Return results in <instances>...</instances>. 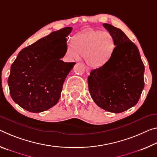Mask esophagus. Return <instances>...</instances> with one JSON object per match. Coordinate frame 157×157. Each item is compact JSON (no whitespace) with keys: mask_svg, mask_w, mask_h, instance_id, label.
Returning a JSON list of instances; mask_svg holds the SVG:
<instances>
[{"mask_svg":"<svg viewBox=\"0 0 157 157\" xmlns=\"http://www.w3.org/2000/svg\"><path fill=\"white\" fill-rule=\"evenodd\" d=\"M85 70H86V73H89V71H90V68H89V67H88V66H85Z\"/></svg>","mask_w":157,"mask_h":157,"instance_id":"obj_1","label":"esophagus"}]
</instances>
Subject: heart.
<instances>
[{
	"instance_id": "1",
	"label": "heart",
	"mask_w": 157,
	"mask_h": 157,
	"mask_svg": "<svg viewBox=\"0 0 157 157\" xmlns=\"http://www.w3.org/2000/svg\"><path fill=\"white\" fill-rule=\"evenodd\" d=\"M115 42L108 31L88 30L77 34L73 43L69 42L66 54L70 58L78 59L84 55V61L92 67H100L109 60L115 49Z\"/></svg>"
}]
</instances>
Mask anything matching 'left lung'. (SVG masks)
Listing matches in <instances>:
<instances>
[{
	"label": "left lung",
	"instance_id": "8db88e82",
	"mask_svg": "<svg viewBox=\"0 0 157 157\" xmlns=\"http://www.w3.org/2000/svg\"><path fill=\"white\" fill-rule=\"evenodd\" d=\"M103 26L113 36L115 49L105 64L91 71L89 90L97 105L120 113L138 103L145 85V66L138 47L121 29Z\"/></svg>",
	"mask_w": 157,
	"mask_h": 157
}]
</instances>
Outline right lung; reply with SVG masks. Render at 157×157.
<instances>
[{"label": "right lung", "instance_id": "1", "mask_svg": "<svg viewBox=\"0 0 157 157\" xmlns=\"http://www.w3.org/2000/svg\"><path fill=\"white\" fill-rule=\"evenodd\" d=\"M73 28L51 33L24 48L11 66L10 94L31 113L45 111L58 103L68 74L75 63L61 60L66 53V37Z\"/></svg>", "mask_w": 157, "mask_h": 157}]
</instances>
